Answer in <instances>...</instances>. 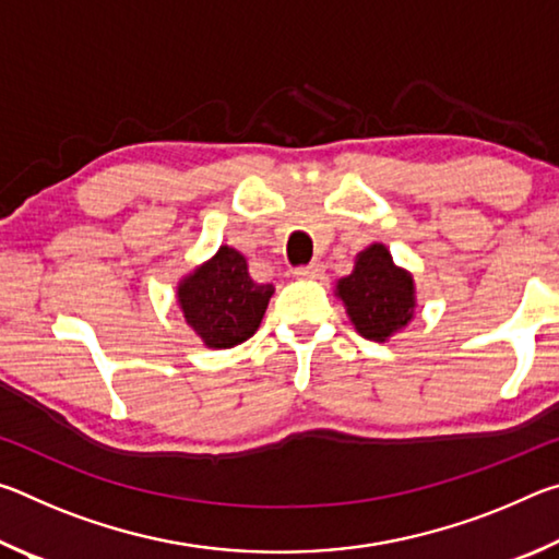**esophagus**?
<instances>
[{"label": "esophagus", "instance_id": "esophagus-1", "mask_svg": "<svg viewBox=\"0 0 559 559\" xmlns=\"http://www.w3.org/2000/svg\"><path fill=\"white\" fill-rule=\"evenodd\" d=\"M323 273V266L320 263H310V266H300L296 269V278H306V281H316Z\"/></svg>", "mask_w": 559, "mask_h": 559}]
</instances>
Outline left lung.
Here are the masks:
<instances>
[{"instance_id":"1","label":"left lung","mask_w":559,"mask_h":559,"mask_svg":"<svg viewBox=\"0 0 559 559\" xmlns=\"http://www.w3.org/2000/svg\"><path fill=\"white\" fill-rule=\"evenodd\" d=\"M335 296L357 333L372 343H386L416 316L414 276L396 266L384 243H370L357 253L353 273L337 278Z\"/></svg>"}]
</instances>
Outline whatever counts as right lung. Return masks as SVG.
<instances>
[{
  "mask_svg": "<svg viewBox=\"0 0 559 559\" xmlns=\"http://www.w3.org/2000/svg\"><path fill=\"white\" fill-rule=\"evenodd\" d=\"M273 290V283L251 278L239 249L222 243L177 283V306L206 347L229 349L257 333Z\"/></svg>",
  "mask_w": 559,
  "mask_h": 559,
  "instance_id": "right-lung-1",
  "label": "right lung"
}]
</instances>
